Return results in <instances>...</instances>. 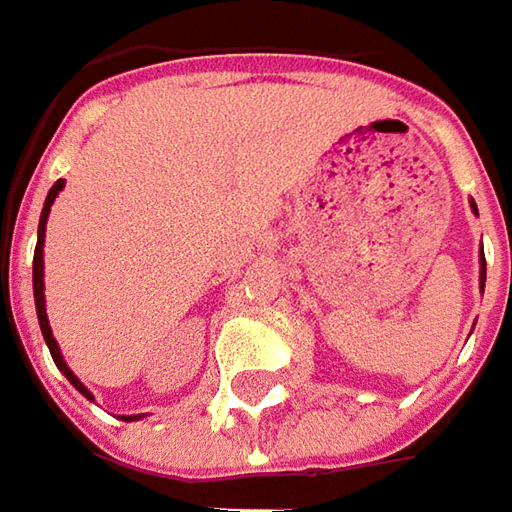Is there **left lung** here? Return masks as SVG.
I'll list each match as a JSON object with an SVG mask.
<instances>
[{"mask_svg":"<svg viewBox=\"0 0 512 512\" xmlns=\"http://www.w3.org/2000/svg\"><path fill=\"white\" fill-rule=\"evenodd\" d=\"M470 207H473V213H476V216H479V210H476V202H470ZM479 285H482V290H484V279H487V265H484V250L482 253H479Z\"/></svg>","mask_w":512,"mask_h":512,"instance_id":"1","label":"left lung"}]
</instances>
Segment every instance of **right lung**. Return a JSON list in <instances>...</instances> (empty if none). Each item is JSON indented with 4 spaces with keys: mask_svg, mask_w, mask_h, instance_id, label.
<instances>
[{
    "mask_svg": "<svg viewBox=\"0 0 512 512\" xmlns=\"http://www.w3.org/2000/svg\"><path fill=\"white\" fill-rule=\"evenodd\" d=\"M65 187V182L59 179L56 185L48 190V199H45V207H42V216H39V230H36V250H33V302H36V316H39V327H42V336H45V344H48L50 356H53V362L56 367L62 370V376L68 379L85 399L93 402V393H90L85 384L79 382V376L73 373L65 362V356H62V350H59V344L53 339V330H50L48 322V310H45V225H48V216H50V205L56 202V196H59V190ZM142 419V413L139 416H122V422H139Z\"/></svg>",
    "mask_w": 512,
    "mask_h": 512,
    "instance_id": "right-lung-1",
    "label": "right lung"
}]
</instances>
